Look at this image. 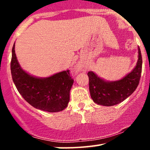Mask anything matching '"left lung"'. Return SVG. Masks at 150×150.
<instances>
[{
    "instance_id": "1",
    "label": "left lung",
    "mask_w": 150,
    "mask_h": 150,
    "mask_svg": "<svg viewBox=\"0 0 150 150\" xmlns=\"http://www.w3.org/2000/svg\"><path fill=\"white\" fill-rule=\"evenodd\" d=\"M142 56L138 47V60L135 68L119 80L106 81L98 77L94 72H88L89 92L94 102L102 106H111L127 99L138 86L142 73Z\"/></svg>"
}]
</instances>
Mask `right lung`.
I'll list each match as a JSON object with an SVG mask.
<instances>
[{
	"instance_id": "add662e5",
	"label": "right lung",
	"mask_w": 150,
	"mask_h": 150,
	"mask_svg": "<svg viewBox=\"0 0 150 150\" xmlns=\"http://www.w3.org/2000/svg\"><path fill=\"white\" fill-rule=\"evenodd\" d=\"M10 70L19 93L33 107L48 112H58L68 106L74 81L69 70L44 78L32 76L19 64L15 44L12 50Z\"/></svg>"
}]
</instances>
